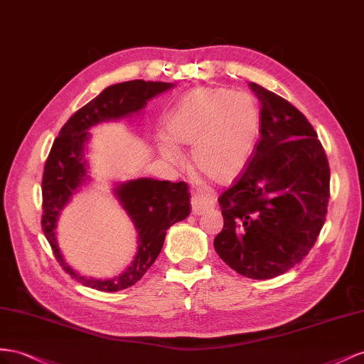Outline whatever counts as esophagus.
Instances as JSON below:
<instances>
[{"mask_svg":"<svg viewBox=\"0 0 364 364\" xmlns=\"http://www.w3.org/2000/svg\"><path fill=\"white\" fill-rule=\"evenodd\" d=\"M191 204H192V213L196 216L215 209V205H216L215 200L207 198V196H203V195H193L191 200Z\"/></svg>","mask_w":364,"mask_h":364,"instance_id":"esophagus-1","label":"esophagus"}]
</instances>
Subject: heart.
I'll return each mask as SVG.
<instances>
[{
	"mask_svg": "<svg viewBox=\"0 0 364 364\" xmlns=\"http://www.w3.org/2000/svg\"><path fill=\"white\" fill-rule=\"evenodd\" d=\"M261 132V111L245 91L201 87L188 92L164 122L160 152L180 161L175 146H193V166L216 184L232 183L250 163Z\"/></svg>",
	"mask_w": 364,
	"mask_h": 364,
	"instance_id": "obj_1",
	"label": "heart"
}]
</instances>
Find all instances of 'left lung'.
Masks as SVG:
<instances>
[{"instance_id":"left-lung-1","label":"left lung","mask_w":364,"mask_h":364,"mask_svg":"<svg viewBox=\"0 0 364 364\" xmlns=\"http://www.w3.org/2000/svg\"><path fill=\"white\" fill-rule=\"evenodd\" d=\"M261 139L240 178L220 196L224 227L213 247L245 277L272 279L309 253L325 224L329 164L317 134L291 103L250 82Z\"/></svg>"}]
</instances>
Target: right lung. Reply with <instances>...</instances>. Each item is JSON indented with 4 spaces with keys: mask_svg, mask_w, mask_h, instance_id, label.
Masks as SVG:
<instances>
[{
    "mask_svg": "<svg viewBox=\"0 0 364 364\" xmlns=\"http://www.w3.org/2000/svg\"><path fill=\"white\" fill-rule=\"evenodd\" d=\"M173 87L168 82L129 80L111 85L68 119L59 131L48 154L43 175V232L62 268L82 285L99 291H120L144 276L160 255L166 230L191 213V192L184 181H159L152 178L117 183L112 189L122 209L127 212L137 232V253L124 272L112 279H95L73 269L58 245V220L84 186L91 180L87 160L88 132L108 120H119L141 112L148 100Z\"/></svg>",
    "mask_w": 364,
    "mask_h": 364,
    "instance_id": "1",
    "label": "right lung"
}]
</instances>
